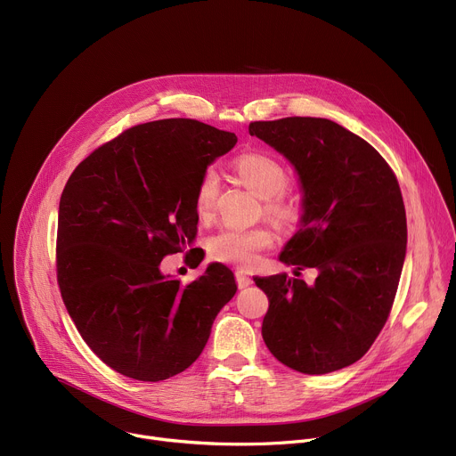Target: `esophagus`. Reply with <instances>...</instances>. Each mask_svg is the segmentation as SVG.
Segmentation results:
<instances>
[{
    "mask_svg": "<svg viewBox=\"0 0 456 456\" xmlns=\"http://www.w3.org/2000/svg\"><path fill=\"white\" fill-rule=\"evenodd\" d=\"M236 283L238 289H247L248 285H252V280L247 276L245 271H236Z\"/></svg>",
    "mask_w": 456,
    "mask_h": 456,
    "instance_id": "1",
    "label": "esophagus"
}]
</instances>
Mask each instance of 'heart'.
<instances>
[{
  "label": "heart",
  "mask_w": 456,
  "mask_h": 456,
  "mask_svg": "<svg viewBox=\"0 0 456 456\" xmlns=\"http://www.w3.org/2000/svg\"><path fill=\"white\" fill-rule=\"evenodd\" d=\"M240 178L262 199H267V211L276 218H289L292 208L281 199L289 185V173L280 160L267 153H245L236 162ZM218 194V176L208 169L194 194V209L200 218L209 216ZM273 232L267 227H224L208 241L209 254L224 264L252 267L264 248L271 247Z\"/></svg>",
  "instance_id": "b5f03b06"
}]
</instances>
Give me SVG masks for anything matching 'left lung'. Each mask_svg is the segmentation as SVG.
I'll return each mask as SVG.
<instances>
[{
	"label": "left lung",
	"mask_w": 456,
	"mask_h": 456,
	"mask_svg": "<svg viewBox=\"0 0 456 456\" xmlns=\"http://www.w3.org/2000/svg\"><path fill=\"white\" fill-rule=\"evenodd\" d=\"M301 183V218L280 262L315 269L312 285L254 278L269 297L262 336L285 366L322 375L359 361L392 310L408 243L399 182L364 139L334 120L287 117L248 124Z\"/></svg>",
	"instance_id": "left-lung-1"
}]
</instances>
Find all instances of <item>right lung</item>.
<instances>
[{
	"label": "right lung",
	"mask_w": 456,
	"mask_h": 456,
	"mask_svg": "<svg viewBox=\"0 0 456 456\" xmlns=\"http://www.w3.org/2000/svg\"><path fill=\"white\" fill-rule=\"evenodd\" d=\"M236 135L192 118L126 129L70 175L57 218V283L92 352L115 371L159 382L202 354L236 294L231 269L209 264L189 285L164 276V256L197 238L194 194ZM200 247L185 259L200 265Z\"/></svg>",
	"instance_id": "obj_1"
}]
</instances>
